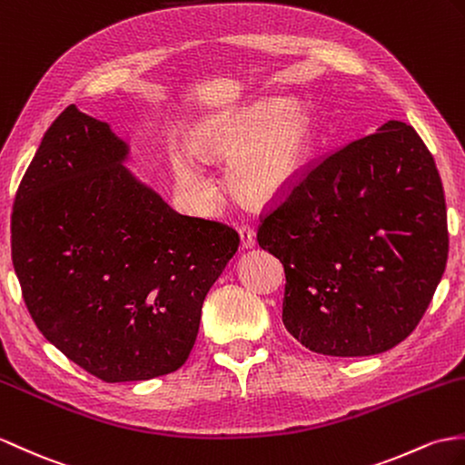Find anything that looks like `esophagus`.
Masks as SVG:
<instances>
[{"instance_id": "34e87169", "label": "esophagus", "mask_w": 465, "mask_h": 465, "mask_svg": "<svg viewBox=\"0 0 465 465\" xmlns=\"http://www.w3.org/2000/svg\"><path fill=\"white\" fill-rule=\"evenodd\" d=\"M240 240H242V247L245 250H250V247L255 245V233L252 228H247V225H242L240 228Z\"/></svg>"}]
</instances>
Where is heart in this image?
<instances>
[{
  "label": "heart",
  "mask_w": 465,
  "mask_h": 465,
  "mask_svg": "<svg viewBox=\"0 0 465 465\" xmlns=\"http://www.w3.org/2000/svg\"><path fill=\"white\" fill-rule=\"evenodd\" d=\"M198 144L206 153L222 156H230L241 145L242 148L236 149L238 153L234 152L236 154L230 160V186L240 198L262 203L279 196L299 174L309 154L311 121L303 106L297 103L255 101L228 114L215 116L203 128ZM174 172L193 208L210 212L215 193L212 180L198 162L178 154Z\"/></svg>",
  "instance_id": "b5f03b06"
}]
</instances>
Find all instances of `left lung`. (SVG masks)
Listing matches in <instances>:
<instances>
[{
	"mask_svg": "<svg viewBox=\"0 0 465 465\" xmlns=\"http://www.w3.org/2000/svg\"><path fill=\"white\" fill-rule=\"evenodd\" d=\"M285 269L283 325L312 352L379 354L416 329L444 275L448 215L434 156L388 121L307 164L259 215Z\"/></svg>",
	"mask_w": 465,
	"mask_h": 465,
	"instance_id": "left-lung-1",
	"label": "left lung"
}]
</instances>
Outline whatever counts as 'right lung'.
<instances>
[{
    "label": "right lung",
    "mask_w": 465,
    "mask_h": 465,
    "mask_svg": "<svg viewBox=\"0 0 465 465\" xmlns=\"http://www.w3.org/2000/svg\"><path fill=\"white\" fill-rule=\"evenodd\" d=\"M128 148L71 104L43 136L12 213L31 319L104 382L178 371L202 305L240 247L233 228L172 210L123 166Z\"/></svg>",
    "instance_id": "right-lung-1"
}]
</instances>
